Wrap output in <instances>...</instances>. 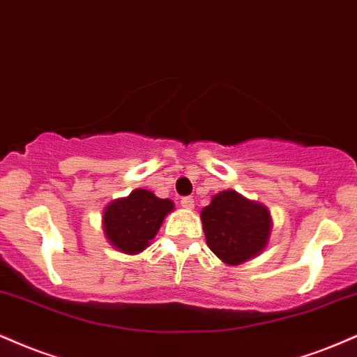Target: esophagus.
<instances>
[{
	"label": "esophagus",
	"mask_w": 357,
	"mask_h": 357,
	"mask_svg": "<svg viewBox=\"0 0 357 357\" xmlns=\"http://www.w3.org/2000/svg\"><path fill=\"white\" fill-rule=\"evenodd\" d=\"M180 205H182L183 208L192 211V208H194V199H192V197H183V199L180 200Z\"/></svg>",
	"instance_id": "1"
}]
</instances>
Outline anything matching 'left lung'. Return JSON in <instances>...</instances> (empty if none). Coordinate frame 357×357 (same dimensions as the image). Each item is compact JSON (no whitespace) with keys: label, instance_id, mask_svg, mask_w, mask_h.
Here are the masks:
<instances>
[{"label":"left lung","instance_id":"1","mask_svg":"<svg viewBox=\"0 0 357 357\" xmlns=\"http://www.w3.org/2000/svg\"><path fill=\"white\" fill-rule=\"evenodd\" d=\"M208 249L227 266L261 255L272 234L271 211L236 190H222L200 212Z\"/></svg>","mask_w":357,"mask_h":357}]
</instances>
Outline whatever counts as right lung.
I'll use <instances>...</instances> for the list:
<instances>
[{
	"instance_id": "obj_1",
	"label": "right lung",
	"mask_w": 357,
	"mask_h": 357,
	"mask_svg": "<svg viewBox=\"0 0 357 357\" xmlns=\"http://www.w3.org/2000/svg\"><path fill=\"white\" fill-rule=\"evenodd\" d=\"M174 208L170 199H158L153 192L135 188L130 195L112 200L103 208V234L108 244L120 252L140 254L150 245Z\"/></svg>"
}]
</instances>
